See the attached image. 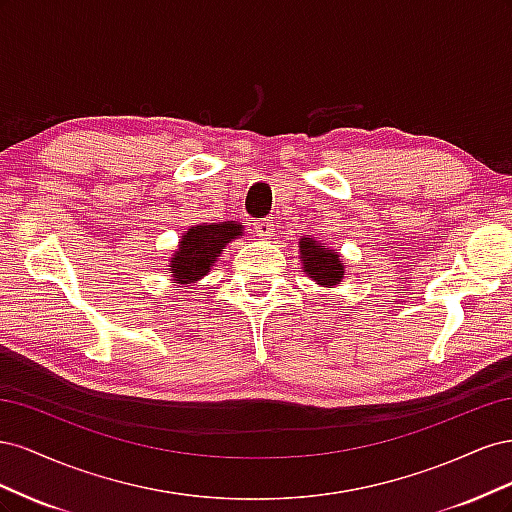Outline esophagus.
<instances>
[{"label": "esophagus", "instance_id": "esophagus-1", "mask_svg": "<svg viewBox=\"0 0 512 512\" xmlns=\"http://www.w3.org/2000/svg\"><path fill=\"white\" fill-rule=\"evenodd\" d=\"M254 230L260 239H269L275 235V224H273V220H256Z\"/></svg>", "mask_w": 512, "mask_h": 512}]
</instances>
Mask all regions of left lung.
<instances>
[{
	"label": "left lung",
	"instance_id": "left-lung-1",
	"mask_svg": "<svg viewBox=\"0 0 512 512\" xmlns=\"http://www.w3.org/2000/svg\"><path fill=\"white\" fill-rule=\"evenodd\" d=\"M301 258L305 271L322 286H337L344 277V262L339 260L337 252L329 250L327 245L316 243L312 239H301Z\"/></svg>",
	"mask_w": 512,
	"mask_h": 512
}]
</instances>
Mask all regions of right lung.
<instances>
[{
	"label": "right lung",
	"mask_w": 512,
	"mask_h": 512,
	"mask_svg": "<svg viewBox=\"0 0 512 512\" xmlns=\"http://www.w3.org/2000/svg\"><path fill=\"white\" fill-rule=\"evenodd\" d=\"M241 235V224H205L185 232L179 250L170 260V273L177 284H192L207 275L215 256L224 252L230 239Z\"/></svg>",
	"instance_id": "1"
}]
</instances>
